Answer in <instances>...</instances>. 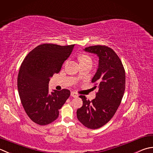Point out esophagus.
Returning <instances> with one entry per match:
<instances>
[{
    "label": "esophagus",
    "mask_w": 153,
    "mask_h": 153,
    "mask_svg": "<svg viewBox=\"0 0 153 153\" xmlns=\"http://www.w3.org/2000/svg\"><path fill=\"white\" fill-rule=\"evenodd\" d=\"M71 96L73 97H78V95H77V94L76 92L71 91Z\"/></svg>",
    "instance_id": "34e87169"
}]
</instances>
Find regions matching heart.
<instances>
[{
	"instance_id": "obj_1",
	"label": "heart",
	"mask_w": 153,
	"mask_h": 153,
	"mask_svg": "<svg viewBox=\"0 0 153 153\" xmlns=\"http://www.w3.org/2000/svg\"><path fill=\"white\" fill-rule=\"evenodd\" d=\"M79 60L80 62L81 65L88 64V63H92V58L90 56L86 53H82L79 57Z\"/></svg>"
}]
</instances>
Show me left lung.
I'll return each instance as SVG.
<instances>
[{
    "instance_id": "8db88e82",
    "label": "left lung",
    "mask_w": 153,
    "mask_h": 153,
    "mask_svg": "<svg viewBox=\"0 0 153 153\" xmlns=\"http://www.w3.org/2000/svg\"><path fill=\"white\" fill-rule=\"evenodd\" d=\"M84 50L99 57L97 72L91 81L99 90L91 101L85 95H79L83 105L77 110V117L85 127L96 129L111 120L121 102L125 89V71L120 58L111 48L97 45Z\"/></svg>"
}]
</instances>
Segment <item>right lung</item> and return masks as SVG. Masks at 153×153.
<instances>
[{"label": "right lung", "instance_id": "right-lung-1", "mask_svg": "<svg viewBox=\"0 0 153 153\" xmlns=\"http://www.w3.org/2000/svg\"><path fill=\"white\" fill-rule=\"evenodd\" d=\"M75 45L40 44L24 59L18 75V90L21 103L31 120L48 125L59 116V109L70 97V91L49 92L50 77L59 72Z\"/></svg>", "mask_w": 153, "mask_h": 153}]
</instances>
